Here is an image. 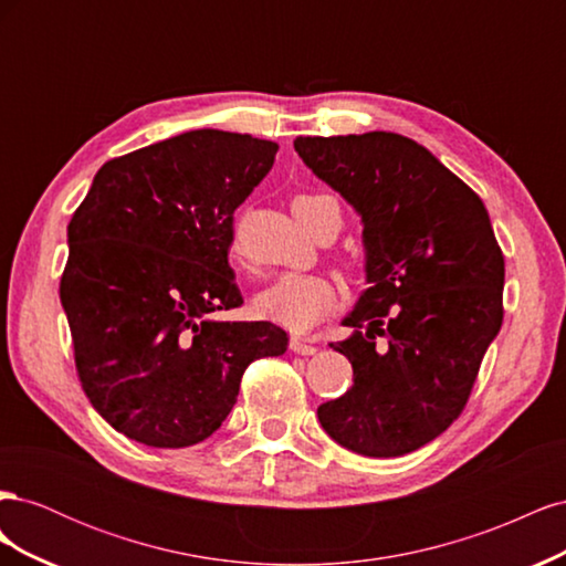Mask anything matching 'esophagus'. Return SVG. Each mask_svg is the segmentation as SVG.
Masks as SVG:
<instances>
[{"label":"esophagus","instance_id":"1","mask_svg":"<svg viewBox=\"0 0 566 566\" xmlns=\"http://www.w3.org/2000/svg\"><path fill=\"white\" fill-rule=\"evenodd\" d=\"M290 349H293L295 354H302V356H312L318 352V347L310 345V342H304L300 337H290Z\"/></svg>","mask_w":566,"mask_h":566}]
</instances>
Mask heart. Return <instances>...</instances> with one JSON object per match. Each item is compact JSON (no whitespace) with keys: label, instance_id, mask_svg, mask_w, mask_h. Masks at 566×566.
Masks as SVG:
<instances>
[{"label":"heart","instance_id":"1","mask_svg":"<svg viewBox=\"0 0 566 566\" xmlns=\"http://www.w3.org/2000/svg\"><path fill=\"white\" fill-rule=\"evenodd\" d=\"M331 198L333 196L323 193H300L293 198V212L306 227L316 214L318 205ZM335 302L337 287L328 276H323V273L287 271L254 295L252 310L260 318L276 323L281 328L304 333L328 316Z\"/></svg>","mask_w":566,"mask_h":566}]
</instances>
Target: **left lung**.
Instances as JSON below:
<instances>
[{
  "mask_svg": "<svg viewBox=\"0 0 566 566\" xmlns=\"http://www.w3.org/2000/svg\"><path fill=\"white\" fill-rule=\"evenodd\" d=\"M295 150L364 224L368 287L342 321L352 335L331 342L354 385L318 406L321 427L368 458L410 453L462 413L501 331L505 262L489 212L401 134L297 136Z\"/></svg>",
  "mask_w": 566,
  "mask_h": 566,
  "instance_id": "1",
  "label": "left lung"
}]
</instances>
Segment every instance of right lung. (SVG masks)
<instances>
[{
  "mask_svg": "<svg viewBox=\"0 0 566 566\" xmlns=\"http://www.w3.org/2000/svg\"><path fill=\"white\" fill-rule=\"evenodd\" d=\"M279 144L193 129L98 169L67 224L61 304L84 394L117 432L156 449L208 439L245 368L287 349L243 304L229 266L233 212Z\"/></svg>",
  "mask_w": 566,
  "mask_h": 566,
  "instance_id": "1",
  "label": "right lung"
}]
</instances>
